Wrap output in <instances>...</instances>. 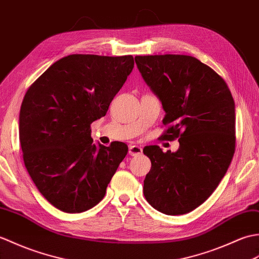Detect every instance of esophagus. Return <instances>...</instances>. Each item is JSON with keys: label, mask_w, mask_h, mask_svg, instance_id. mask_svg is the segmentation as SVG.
<instances>
[{"label": "esophagus", "mask_w": 259, "mask_h": 259, "mask_svg": "<svg viewBox=\"0 0 259 259\" xmlns=\"http://www.w3.org/2000/svg\"><path fill=\"white\" fill-rule=\"evenodd\" d=\"M143 153V148L137 145H131L128 148V154L131 156H137V155H141Z\"/></svg>", "instance_id": "obj_1"}]
</instances>
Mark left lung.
I'll use <instances>...</instances> for the list:
<instances>
[{
	"label": "left lung",
	"mask_w": 259,
	"mask_h": 259,
	"mask_svg": "<svg viewBox=\"0 0 259 259\" xmlns=\"http://www.w3.org/2000/svg\"><path fill=\"white\" fill-rule=\"evenodd\" d=\"M143 78L166 113L163 137L178 139L177 152L144 148L152 167L144 196L166 215L194 210L215 191L235 153V102L222 76L188 55L135 56Z\"/></svg>",
	"instance_id": "8db88e82"
}]
</instances>
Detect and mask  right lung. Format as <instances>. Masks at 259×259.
I'll return each mask as SVG.
<instances>
[{"instance_id": "add662e5", "label": "right lung", "mask_w": 259, "mask_h": 259, "mask_svg": "<svg viewBox=\"0 0 259 259\" xmlns=\"http://www.w3.org/2000/svg\"><path fill=\"white\" fill-rule=\"evenodd\" d=\"M133 67L132 55L72 54L26 91L20 111L23 160L57 209L74 214L99 204L127 154L122 142L93 144L91 124L105 116Z\"/></svg>"}]
</instances>
